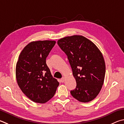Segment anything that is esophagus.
<instances>
[{
    "label": "esophagus",
    "instance_id": "esophagus-1",
    "mask_svg": "<svg viewBox=\"0 0 124 124\" xmlns=\"http://www.w3.org/2000/svg\"><path fill=\"white\" fill-rule=\"evenodd\" d=\"M64 80H65L64 78H62L61 79V82H63L64 81Z\"/></svg>",
    "mask_w": 124,
    "mask_h": 124
}]
</instances>
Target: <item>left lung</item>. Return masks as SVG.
Masks as SVG:
<instances>
[{
	"label": "left lung",
	"instance_id": "left-lung-1",
	"mask_svg": "<svg viewBox=\"0 0 124 124\" xmlns=\"http://www.w3.org/2000/svg\"><path fill=\"white\" fill-rule=\"evenodd\" d=\"M57 44L68 57L76 80L71 95L82 102L93 100L104 81L106 67L102 54L93 42L82 36L64 37Z\"/></svg>",
	"mask_w": 124,
	"mask_h": 124
}]
</instances>
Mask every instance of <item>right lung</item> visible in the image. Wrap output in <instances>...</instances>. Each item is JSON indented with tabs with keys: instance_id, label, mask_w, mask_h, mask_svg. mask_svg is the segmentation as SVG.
Wrapping results in <instances>:
<instances>
[{
	"instance_id": "obj_1",
	"label": "right lung",
	"mask_w": 124,
	"mask_h": 124,
	"mask_svg": "<svg viewBox=\"0 0 124 124\" xmlns=\"http://www.w3.org/2000/svg\"><path fill=\"white\" fill-rule=\"evenodd\" d=\"M55 43L54 40L32 42L19 56L16 70L18 85L33 102H47L55 95L59 85L46 63L47 56Z\"/></svg>"
}]
</instances>
